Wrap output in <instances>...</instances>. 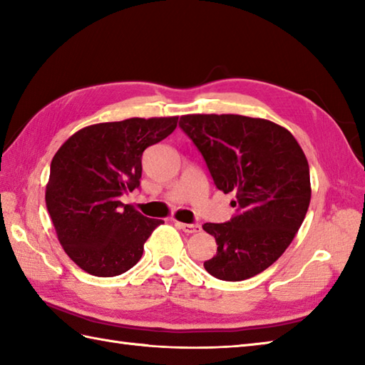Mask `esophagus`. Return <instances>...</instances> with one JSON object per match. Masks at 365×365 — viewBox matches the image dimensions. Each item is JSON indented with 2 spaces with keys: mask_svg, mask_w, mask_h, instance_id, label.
I'll return each mask as SVG.
<instances>
[{
  "mask_svg": "<svg viewBox=\"0 0 365 365\" xmlns=\"http://www.w3.org/2000/svg\"><path fill=\"white\" fill-rule=\"evenodd\" d=\"M177 227L182 229L185 234H196V232H200L199 224H187V222H177Z\"/></svg>",
  "mask_w": 365,
  "mask_h": 365,
  "instance_id": "obj_1",
  "label": "esophagus"
}]
</instances>
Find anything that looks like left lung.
Returning <instances> with one entry per match:
<instances>
[{"instance_id": "left-lung-1", "label": "left lung", "mask_w": 365, "mask_h": 365, "mask_svg": "<svg viewBox=\"0 0 365 365\" xmlns=\"http://www.w3.org/2000/svg\"><path fill=\"white\" fill-rule=\"evenodd\" d=\"M207 163L216 188L234 192L237 216L205 222L218 251L204 262L221 281H245L289 247L311 204L304 152L289 130L240 114H187L178 122Z\"/></svg>"}]
</instances>
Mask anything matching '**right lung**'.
<instances>
[{
	"label": "right lung",
	"instance_id": "add662e5",
	"mask_svg": "<svg viewBox=\"0 0 365 365\" xmlns=\"http://www.w3.org/2000/svg\"><path fill=\"white\" fill-rule=\"evenodd\" d=\"M170 118H131L76 131L54 153L45 204L61 246L76 265L98 277L135 267L144 243L165 221L122 204L139 187L143 152L177 127Z\"/></svg>",
	"mask_w": 365,
	"mask_h": 365
}]
</instances>
